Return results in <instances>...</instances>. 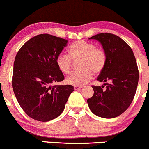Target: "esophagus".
Segmentation results:
<instances>
[{"mask_svg": "<svg viewBox=\"0 0 149 149\" xmlns=\"http://www.w3.org/2000/svg\"><path fill=\"white\" fill-rule=\"evenodd\" d=\"M81 88H82V87H79V86H74V90H81Z\"/></svg>", "mask_w": 149, "mask_h": 149, "instance_id": "1", "label": "esophagus"}]
</instances>
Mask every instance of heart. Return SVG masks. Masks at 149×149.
Segmentation results:
<instances>
[{"label":"heart","mask_w":149,"mask_h":149,"mask_svg":"<svg viewBox=\"0 0 149 149\" xmlns=\"http://www.w3.org/2000/svg\"><path fill=\"white\" fill-rule=\"evenodd\" d=\"M68 55L60 54L56 58L58 69L64 74L70 73L73 67V60L79 61L78 71L68 76V84L82 86L88 83L93 76L104 70L107 64L106 52L100 48H95L93 43L84 40H77L68 47Z\"/></svg>","instance_id":"1"}]
</instances>
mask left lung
<instances>
[{
  "instance_id": "obj_1",
  "label": "left lung",
  "mask_w": 149,
  "mask_h": 149,
  "mask_svg": "<svg viewBox=\"0 0 149 149\" xmlns=\"http://www.w3.org/2000/svg\"><path fill=\"white\" fill-rule=\"evenodd\" d=\"M89 39L98 40L102 45L107 64L98 77L104 85L92 86L94 94L87 99V104L97 116L113 118L128 109L135 95L139 79L135 57L132 48L118 36L100 33Z\"/></svg>"
}]
</instances>
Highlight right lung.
Returning a JSON list of instances; mask_svg holds the SVG:
<instances>
[{
	"label": "right lung",
	"mask_w": 149,
	"mask_h": 149,
	"mask_svg": "<svg viewBox=\"0 0 149 149\" xmlns=\"http://www.w3.org/2000/svg\"><path fill=\"white\" fill-rule=\"evenodd\" d=\"M68 40L48 34L35 36L18 51L14 62L12 88L18 103L30 118L46 122L65 109L72 85H54L65 79L56 58Z\"/></svg>",
	"instance_id": "obj_1"
}]
</instances>
